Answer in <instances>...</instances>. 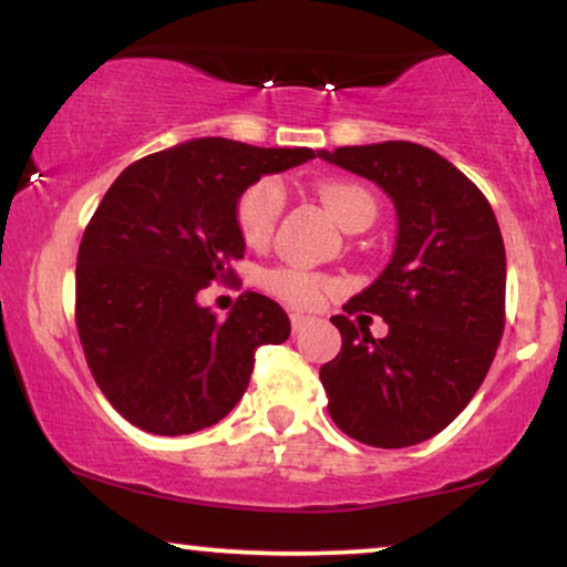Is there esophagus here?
I'll return each mask as SVG.
<instances>
[{
    "label": "esophagus",
    "mask_w": 567,
    "mask_h": 567,
    "mask_svg": "<svg viewBox=\"0 0 567 567\" xmlns=\"http://www.w3.org/2000/svg\"><path fill=\"white\" fill-rule=\"evenodd\" d=\"M310 322H312L310 315H301V312L291 315V330H293V333H301V330L310 326Z\"/></svg>",
    "instance_id": "obj_1"
}]
</instances>
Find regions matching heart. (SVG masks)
<instances>
[{
    "mask_svg": "<svg viewBox=\"0 0 567 567\" xmlns=\"http://www.w3.org/2000/svg\"><path fill=\"white\" fill-rule=\"evenodd\" d=\"M318 195L330 216H333L341 226H347L351 218L359 216V213L364 210L374 213L372 197L357 185L330 182V185L320 187ZM281 203H284L281 185L274 179L255 182V185H249L245 193H241L237 203V226L247 245H255V247L266 245L270 234L276 229ZM266 286L276 293V297L291 301V305L307 307L320 299V293L328 286V281L326 278H320L318 274H310V270L276 268L270 270V274H266Z\"/></svg>",
    "mask_w": 567,
    "mask_h": 567,
    "instance_id": "obj_1",
    "label": "heart"
}]
</instances>
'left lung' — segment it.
<instances>
[{"label": "left lung", "mask_w": 567, "mask_h": 567, "mask_svg": "<svg viewBox=\"0 0 567 567\" xmlns=\"http://www.w3.org/2000/svg\"><path fill=\"white\" fill-rule=\"evenodd\" d=\"M391 197L399 231L385 270L343 310L372 311V339L346 315L341 351L320 367L328 414L349 437L406 447L443 432L480 391L505 326V245L480 187L409 140L318 151ZM363 317V316H360Z\"/></svg>", "instance_id": "8db88e82"}]
</instances>
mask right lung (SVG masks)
Returning a JSON list of instances; mask_svg holds the SVG:
<instances>
[{
    "label": "right lung",
    "instance_id": "add662e5",
    "mask_svg": "<svg viewBox=\"0 0 567 567\" xmlns=\"http://www.w3.org/2000/svg\"><path fill=\"white\" fill-rule=\"evenodd\" d=\"M310 158L312 148L197 137L135 161L109 187L80 241L78 333L99 388L135 427H213L245 395L255 349L289 338V315L262 293L239 297L226 320L197 293L245 255L241 193Z\"/></svg>",
    "mask_w": 567,
    "mask_h": 567
}]
</instances>
